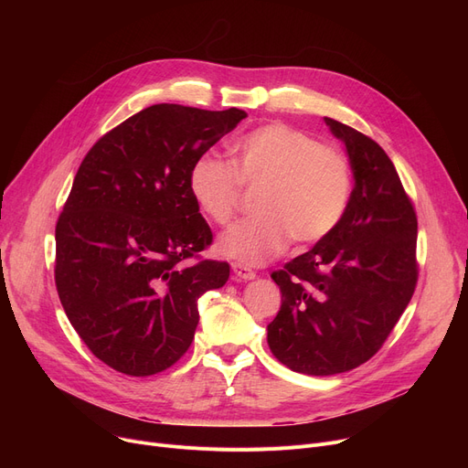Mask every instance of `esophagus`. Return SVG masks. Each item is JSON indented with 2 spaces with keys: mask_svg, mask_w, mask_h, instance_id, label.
I'll return each mask as SVG.
<instances>
[{
  "mask_svg": "<svg viewBox=\"0 0 468 468\" xmlns=\"http://www.w3.org/2000/svg\"><path fill=\"white\" fill-rule=\"evenodd\" d=\"M233 273L240 279V281H254L256 279V273L252 271V269L249 265H242V263H233L231 265Z\"/></svg>",
  "mask_w": 468,
  "mask_h": 468,
  "instance_id": "obj_1",
  "label": "esophagus"
}]
</instances>
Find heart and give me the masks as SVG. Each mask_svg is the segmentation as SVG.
Wrapping results in <instances>:
<instances>
[{
	"mask_svg": "<svg viewBox=\"0 0 468 468\" xmlns=\"http://www.w3.org/2000/svg\"><path fill=\"white\" fill-rule=\"evenodd\" d=\"M233 166L212 155L189 170V193L218 226L235 216L242 187L260 189L258 216L231 226L218 240L226 258L260 265L288 242L305 247L328 237L349 205V165L337 150L281 122L263 125L233 145Z\"/></svg>",
	"mask_w": 468,
	"mask_h": 468,
	"instance_id": "obj_1",
	"label": "heart"
}]
</instances>
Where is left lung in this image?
Wrapping results in <instances>:
<instances>
[{
    "label": "left lung",
    "instance_id": "8db88e82",
    "mask_svg": "<svg viewBox=\"0 0 468 468\" xmlns=\"http://www.w3.org/2000/svg\"><path fill=\"white\" fill-rule=\"evenodd\" d=\"M324 121L346 144L355 187L335 229L271 275L282 303L267 326L275 358L307 376L370 360L417 284V216L395 165L372 138Z\"/></svg>",
    "mask_w": 468,
    "mask_h": 468
}]
</instances>
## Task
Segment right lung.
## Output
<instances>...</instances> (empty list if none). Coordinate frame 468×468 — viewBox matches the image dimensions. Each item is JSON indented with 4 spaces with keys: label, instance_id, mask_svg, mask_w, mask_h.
<instances>
[{
    "label": "right lung",
    "instance_id": "add662e5",
    "mask_svg": "<svg viewBox=\"0 0 468 468\" xmlns=\"http://www.w3.org/2000/svg\"><path fill=\"white\" fill-rule=\"evenodd\" d=\"M247 112L145 108L85 155L57 221L55 282L68 321L113 370L145 378L178 362L199 324L197 300L229 263L197 258L212 231L189 170Z\"/></svg>",
    "mask_w": 468,
    "mask_h": 468
}]
</instances>
